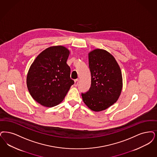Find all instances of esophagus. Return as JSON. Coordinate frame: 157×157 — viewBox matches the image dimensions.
I'll use <instances>...</instances> for the list:
<instances>
[{"label": "esophagus", "instance_id": "34e87169", "mask_svg": "<svg viewBox=\"0 0 157 157\" xmlns=\"http://www.w3.org/2000/svg\"><path fill=\"white\" fill-rule=\"evenodd\" d=\"M78 83H79V79H76L75 80V83H74V86H77L78 85Z\"/></svg>", "mask_w": 157, "mask_h": 157}]
</instances>
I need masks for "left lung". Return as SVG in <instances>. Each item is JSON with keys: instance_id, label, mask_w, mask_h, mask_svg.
<instances>
[{"instance_id": "left-lung-1", "label": "left lung", "mask_w": 157, "mask_h": 157, "mask_svg": "<svg viewBox=\"0 0 157 157\" xmlns=\"http://www.w3.org/2000/svg\"><path fill=\"white\" fill-rule=\"evenodd\" d=\"M91 86L82 94L84 103L94 112L105 110L118 100L123 88L119 65L108 51L95 49L88 54Z\"/></svg>"}]
</instances>
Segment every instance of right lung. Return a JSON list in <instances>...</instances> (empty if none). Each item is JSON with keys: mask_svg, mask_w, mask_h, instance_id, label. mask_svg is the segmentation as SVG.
<instances>
[{"mask_svg": "<svg viewBox=\"0 0 157 157\" xmlns=\"http://www.w3.org/2000/svg\"><path fill=\"white\" fill-rule=\"evenodd\" d=\"M70 51L62 45L43 51L32 63L27 75V86L35 101L51 107L64 99L74 81L67 63Z\"/></svg>", "mask_w": 157, "mask_h": 157, "instance_id": "add662e5", "label": "right lung"}]
</instances>
